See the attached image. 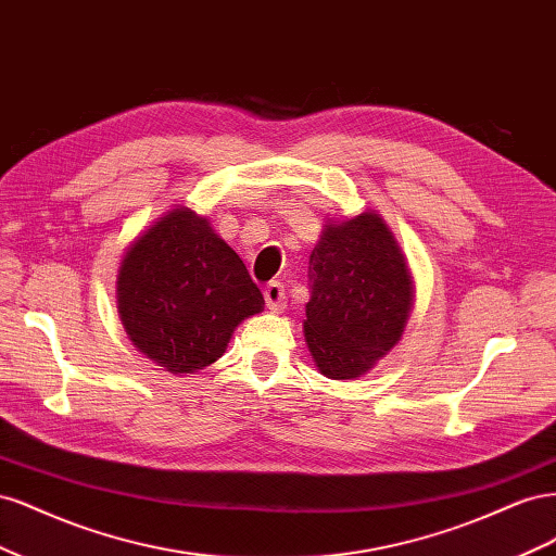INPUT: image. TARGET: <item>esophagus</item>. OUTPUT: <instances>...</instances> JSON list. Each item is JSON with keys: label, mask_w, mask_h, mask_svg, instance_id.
<instances>
[{"label": "esophagus", "mask_w": 556, "mask_h": 556, "mask_svg": "<svg viewBox=\"0 0 556 556\" xmlns=\"http://www.w3.org/2000/svg\"><path fill=\"white\" fill-rule=\"evenodd\" d=\"M264 301H266V308L268 311H274V313H280V311H285V304H288V301H285V288H282V282H278V280H271L264 288Z\"/></svg>", "instance_id": "esophagus-1"}]
</instances>
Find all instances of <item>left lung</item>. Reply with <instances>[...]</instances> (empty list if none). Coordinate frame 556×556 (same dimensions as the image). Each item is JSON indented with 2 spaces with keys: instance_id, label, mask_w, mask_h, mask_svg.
Wrapping results in <instances>:
<instances>
[{
  "instance_id": "left-lung-1",
  "label": "left lung",
  "mask_w": 556,
  "mask_h": 556,
  "mask_svg": "<svg viewBox=\"0 0 556 556\" xmlns=\"http://www.w3.org/2000/svg\"><path fill=\"white\" fill-rule=\"evenodd\" d=\"M306 341L319 374L352 380L401 339L413 280L399 243L376 213L327 225L308 262Z\"/></svg>"
}]
</instances>
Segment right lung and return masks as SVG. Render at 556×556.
I'll return each instance as SVG.
<instances>
[{"label":"right lung","instance_id":"right-lung-1","mask_svg":"<svg viewBox=\"0 0 556 556\" xmlns=\"http://www.w3.org/2000/svg\"><path fill=\"white\" fill-rule=\"evenodd\" d=\"M262 308L241 257L188 208L134 241L117 274V311L131 343L172 374L223 357L241 319Z\"/></svg>","mask_w":556,"mask_h":556}]
</instances>
